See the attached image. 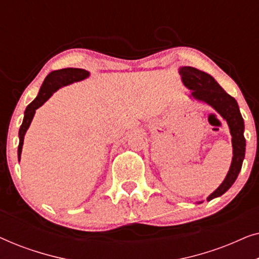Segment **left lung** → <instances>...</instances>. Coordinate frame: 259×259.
<instances>
[{
    "instance_id": "left-lung-1",
    "label": "left lung",
    "mask_w": 259,
    "mask_h": 259,
    "mask_svg": "<svg viewBox=\"0 0 259 259\" xmlns=\"http://www.w3.org/2000/svg\"><path fill=\"white\" fill-rule=\"evenodd\" d=\"M179 72L184 84L192 90L193 97L211 105L228 121L232 136L233 158L231 167L222 185L211 196H208L207 200H211L225 193L239 175L245 155V138L243 134L244 121L236 99L226 93L211 75L193 67H183Z\"/></svg>"
}]
</instances>
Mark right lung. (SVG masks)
Masks as SVG:
<instances>
[{"label":"right lung","mask_w":259,"mask_h":259,"mask_svg":"<svg viewBox=\"0 0 259 259\" xmlns=\"http://www.w3.org/2000/svg\"><path fill=\"white\" fill-rule=\"evenodd\" d=\"M88 75H90V73H88L87 70L80 69V68H63L60 70H54V72L48 74L47 77H46L44 81V83H42L41 90L38 92V95L36 97V99L28 105V107L26 108V112H24L23 122L20 127V132H19L20 144H19V150H17L19 160L21 157V152H22L24 134H26L31 120L34 118L35 111H36L40 106L44 105L45 102L52 97V94L54 93L55 91H58L60 87L66 86V84L68 83L75 82V81L86 79Z\"/></svg>","instance_id":"obj_1"}]
</instances>
